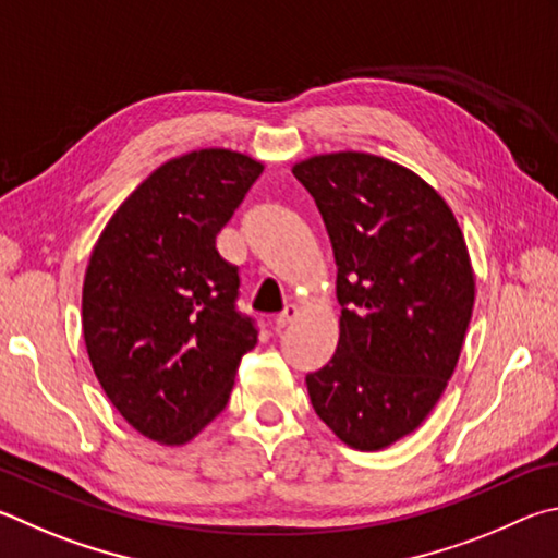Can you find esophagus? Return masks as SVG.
Listing matches in <instances>:
<instances>
[{
  "label": "esophagus",
  "mask_w": 558,
  "mask_h": 558,
  "mask_svg": "<svg viewBox=\"0 0 558 558\" xmlns=\"http://www.w3.org/2000/svg\"><path fill=\"white\" fill-rule=\"evenodd\" d=\"M296 316H299V308L294 306V304H289L284 311H281V314L274 318V326H277L279 330L281 328H287V326H291L296 320Z\"/></svg>",
  "instance_id": "esophagus-1"
}]
</instances>
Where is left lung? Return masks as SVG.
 I'll return each instance as SVG.
<instances>
[{"mask_svg":"<svg viewBox=\"0 0 558 558\" xmlns=\"http://www.w3.org/2000/svg\"><path fill=\"white\" fill-rule=\"evenodd\" d=\"M336 254L338 350L306 375L340 441L383 451L432 414L473 316L475 277L448 203L422 175L365 151L294 163Z\"/></svg>","mask_w":558,"mask_h":558,"instance_id":"8db88e82","label":"left lung"}]
</instances>
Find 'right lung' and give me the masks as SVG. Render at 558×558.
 Wrapping results in <instances>:
<instances>
[{
	"instance_id": "obj_1",
	"label": "right lung",
	"mask_w": 558,
	"mask_h": 558,
	"mask_svg": "<svg viewBox=\"0 0 558 558\" xmlns=\"http://www.w3.org/2000/svg\"><path fill=\"white\" fill-rule=\"evenodd\" d=\"M264 163L198 149L161 163L114 210L83 281V338L97 383L126 424L183 446L228 404L252 318L234 308L238 267L215 234Z\"/></svg>"
}]
</instances>
